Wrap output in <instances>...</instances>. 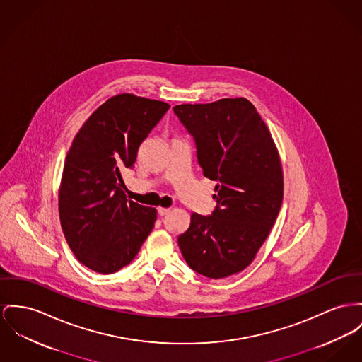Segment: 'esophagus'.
Returning a JSON list of instances; mask_svg holds the SVG:
<instances>
[{"mask_svg": "<svg viewBox=\"0 0 362 362\" xmlns=\"http://www.w3.org/2000/svg\"><path fill=\"white\" fill-rule=\"evenodd\" d=\"M170 213V209H166V207H159L158 209V214L160 216V217H165V216H168Z\"/></svg>", "mask_w": 362, "mask_h": 362, "instance_id": "1", "label": "esophagus"}]
</instances>
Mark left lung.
Segmentation results:
<instances>
[{
    "label": "left lung",
    "mask_w": 362,
    "mask_h": 362,
    "mask_svg": "<svg viewBox=\"0 0 362 362\" xmlns=\"http://www.w3.org/2000/svg\"><path fill=\"white\" fill-rule=\"evenodd\" d=\"M173 110L194 139L203 175L218 182L216 210L193 213L180 250L199 274L229 277L254 261L279 216L284 180L277 146L244 97Z\"/></svg>",
    "instance_id": "8db88e82"
}]
</instances>
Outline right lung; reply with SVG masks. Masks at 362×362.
I'll use <instances>...</instances> for the list:
<instances>
[{"mask_svg":"<svg viewBox=\"0 0 362 362\" xmlns=\"http://www.w3.org/2000/svg\"><path fill=\"white\" fill-rule=\"evenodd\" d=\"M169 108L159 100L117 95L74 139L59 188V216L74 255L93 272L111 274L129 265L153 229L156 209L127 200L122 171L133 166Z\"/></svg>","mask_w":362,"mask_h":362,"instance_id":"obj_1","label":"right lung"}]
</instances>
